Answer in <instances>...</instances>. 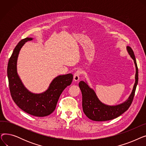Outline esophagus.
Masks as SVG:
<instances>
[{
  "instance_id": "1",
  "label": "esophagus",
  "mask_w": 146,
  "mask_h": 146,
  "mask_svg": "<svg viewBox=\"0 0 146 146\" xmlns=\"http://www.w3.org/2000/svg\"><path fill=\"white\" fill-rule=\"evenodd\" d=\"M80 74H81V72L79 70L76 72V73L74 74V76H73V80L75 82L78 81L80 78Z\"/></svg>"
}]
</instances>
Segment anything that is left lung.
<instances>
[{"instance_id": "obj_1", "label": "left lung", "mask_w": 146, "mask_h": 146, "mask_svg": "<svg viewBox=\"0 0 146 146\" xmlns=\"http://www.w3.org/2000/svg\"><path fill=\"white\" fill-rule=\"evenodd\" d=\"M127 50L134 60L135 66V80L131 94L125 102L112 106L104 104L98 99L94 90L89 86L86 82L80 81L79 82V86L82 94L83 111L90 119L95 121H105L116 118L125 112L131 105L139 80V72L132 48L127 46Z\"/></svg>"}]
</instances>
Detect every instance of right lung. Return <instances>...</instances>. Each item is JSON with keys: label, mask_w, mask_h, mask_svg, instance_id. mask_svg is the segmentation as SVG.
Returning <instances> with one entry per match:
<instances>
[{"label": "right lung", "mask_w": 146, "mask_h": 146, "mask_svg": "<svg viewBox=\"0 0 146 146\" xmlns=\"http://www.w3.org/2000/svg\"><path fill=\"white\" fill-rule=\"evenodd\" d=\"M33 40L26 38L15 47L7 64V78L11 96L15 103L24 112L35 117L49 115L55 110L59 97L64 89L70 85L73 74L59 75L54 79L47 90L41 94L29 91L22 83L17 73V60L19 51L24 44Z\"/></svg>", "instance_id": "obj_1"}]
</instances>
